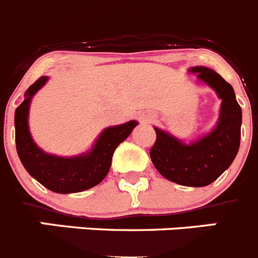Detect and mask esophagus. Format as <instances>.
Returning <instances> with one entry per match:
<instances>
[{
  "mask_svg": "<svg viewBox=\"0 0 258 258\" xmlns=\"http://www.w3.org/2000/svg\"><path fill=\"white\" fill-rule=\"evenodd\" d=\"M141 119H142V121H143V122H148V121H150V117H147V116H142Z\"/></svg>",
  "mask_w": 258,
  "mask_h": 258,
  "instance_id": "34e87169",
  "label": "esophagus"
}]
</instances>
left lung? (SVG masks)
<instances>
[{"mask_svg":"<svg viewBox=\"0 0 258 258\" xmlns=\"http://www.w3.org/2000/svg\"><path fill=\"white\" fill-rule=\"evenodd\" d=\"M188 72L214 89L221 100L216 125L189 143L155 126L157 139L150 156L167 180L185 186H206L230 166L239 151L242 108L233 87L215 70L193 66Z\"/></svg>","mask_w":258,"mask_h":258,"instance_id":"obj_1","label":"left lung"}]
</instances>
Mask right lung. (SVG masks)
I'll return each mask as SVG.
<instances>
[{"mask_svg":"<svg viewBox=\"0 0 258 258\" xmlns=\"http://www.w3.org/2000/svg\"><path fill=\"white\" fill-rule=\"evenodd\" d=\"M48 80L41 77L27 89L24 101L15 111L16 151L29 175L55 193L68 195L93 188L107 175L117 146L131 136L138 121L131 120L105 127L93 146L75 156H57L38 147L29 131V108L33 97Z\"/></svg>","mask_w":258,"mask_h":258,"instance_id":"obj_1","label":"right lung"}]
</instances>
